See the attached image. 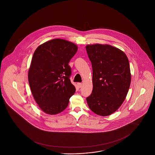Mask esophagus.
<instances>
[{
	"label": "esophagus",
	"instance_id": "esophagus-1",
	"mask_svg": "<svg viewBox=\"0 0 155 155\" xmlns=\"http://www.w3.org/2000/svg\"><path fill=\"white\" fill-rule=\"evenodd\" d=\"M78 86L80 87V88H81V87H82V84H81V83H78Z\"/></svg>",
	"mask_w": 155,
	"mask_h": 155
}]
</instances>
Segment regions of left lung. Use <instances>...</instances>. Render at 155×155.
<instances>
[{"label": "left lung", "mask_w": 155, "mask_h": 155, "mask_svg": "<svg viewBox=\"0 0 155 155\" xmlns=\"http://www.w3.org/2000/svg\"><path fill=\"white\" fill-rule=\"evenodd\" d=\"M93 68V91L86 98L90 110L101 116L117 110L126 98L131 75L126 54L107 44L87 45Z\"/></svg>", "instance_id": "left-lung-1"}]
</instances>
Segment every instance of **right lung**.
<instances>
[{
	"instance_id": "obj_1",
	"label": "right lung",
	"mask_w": 155,
	"mask_h": 155,
	"mask_svg": "<svg viewBox=\"0 0 155 155\" xmlns=\"http://www.w3.org/2000/svg\"><path fill=\"white\" fill-rule=\"evenodd\" d=\"M77 50L75 44L56 38L43 43L34 52L28 81L33 98L44 113L56 115L63 111L74 94L68 64Z\"/></svg>"
}]
</instances>
